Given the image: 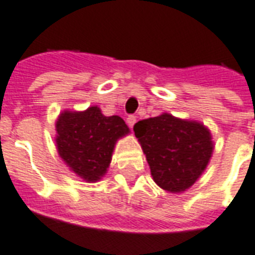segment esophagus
<instances>
[{"mask_svg": "<svg viewBox=\"0 0 255 255\" xmlns=\"http://www.w3.org/2000/svg\"><path fill=\"white\" fill-rule=\"evenodd\" d=\"M135 123H136V117H135V116H128L127 117V124L129 126V127L132 128Z\"/></svg>", "mask_w": 255, "mask_h": 255, "instance_id": "1", "label": "esophagus"}]
</instances>
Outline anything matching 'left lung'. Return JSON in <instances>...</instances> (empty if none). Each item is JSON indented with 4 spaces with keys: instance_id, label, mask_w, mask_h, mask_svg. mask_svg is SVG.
Returning <instances> with one entry per match:
<instances>
[{
    "instance_id": "1",
    "label": "left lung",
    "mask_w": 255,
    "mask_h": 255,
    "mask_svg": "<svg viewBox=\"0 0 255 255\" xmlns=\"http://www.w3.org/2000/svg\"><path fill=\"white\" fill-rule=\"evenodd\" d=\"M133 132L153 180L168 192L179 194L191 187L202 176L213 154L212 132L197 120L161 113L136 123Z\"/></svg>"
}]
</instances>
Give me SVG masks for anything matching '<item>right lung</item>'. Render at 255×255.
Segmentation results:
<instances>
[{
	"label": "right lung",
	"mask_w": 255,
	"mask_h": 255,
	"mask_svg": "<svg viewBox=\"0 0 255 255\" xmlns=\"http://www.w3.org/2000/svg\"><path fill=\"white\" fill-rule=\"evenodd\" d=\"M129 128L120 116H105L97 105L63 111L56 122V147L71 171L87 183L105 176L119 139Z\"/></svg>",
	"instance_id": "1"
}]
</instances>
